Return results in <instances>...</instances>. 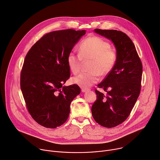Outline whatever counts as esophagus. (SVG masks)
<instances>
[{
	"label": "esophagus",
	"mask_w": 160,
	"mask_h": 160,
	"mask_svg": "<svg viewBox=\"0 0 160 160\" xmlns=\"http://www.w3.org/2000/svg\"><path fill=\"white\" fill-rule=\"evenodd\" d=\"M89 90H90V89H88V88H82V92H83L88 91Z\"/></svg>",
	"instance_id": "obj_1"
}]
</instances>
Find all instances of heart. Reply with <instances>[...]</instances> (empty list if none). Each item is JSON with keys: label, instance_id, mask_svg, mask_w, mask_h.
<instances>
[{"label": "heart", "instance_id": "heart-1", "mask_svg": "<svg viewBox=\"0 0 160 160\" xmlns=\"http://www.w3.org/2000/svg\"><path fill=\"white\" fill-rule=\"evenodd\" d=\"M118 55L111 48L110 43L98 36H89L84 39L80 45L79 53L71 52L67 57L69 69L73 74L80 71L83 61L91 59L89 71L82 72L72 78V82L82 88H88L96 83L99 75L105 76L114 68Z\"/></svg>", "mask_w": 160, "mask_h": 160}]
</instances>
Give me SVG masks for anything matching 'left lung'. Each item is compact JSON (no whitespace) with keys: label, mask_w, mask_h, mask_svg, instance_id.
Wrapping results in <instances>:
<instances>
[{"label":"left lung","mask_w":160,"mask_h":160,"mask_svg":"<svg viewBox=\"0 0 160 160\" xmlns=\"http://www.w3.org/2000/svg\"><path fill=\"white\" fill-rule=\"evenodd\" d=\"M94 31L112 40L118 57L112 71L98 85L107 94L95 90L97 99L91 112L99 124L113 128L128 118L135 106L141 90L142 64L133 41L125 33L99 28Z\"/></svg>","instance_id":"obj_1"}]
</instances>
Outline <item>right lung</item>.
<instances>
[{
    "instance_id": "right-lung-1",
    "label": "right lung",
    "mask_w": 160,
    "mask_h": 160,
    "mask_svg": "<svg viewBox=\"0 0 160 160\" xmlns=\"http://www.w3.org/2000/svg\"><path fill=\"white\" fill-rule=\"evenodd\" d=\"M85 30L66 29L43 36L27 53L20 74V88L27 108L42 126L56 128L68 119L70 104L80 88L62 86L70 77L67 57Z\"/></svg>"
}]
</instances>
